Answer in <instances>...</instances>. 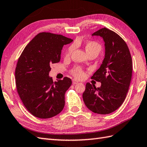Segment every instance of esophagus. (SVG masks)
Wrapping results in <instances>:
<instances>
[{
    "label": "esophagus",
    "mask_w": 147,
    "mask_h": 147,
    "mask_svg": "<svg viewBox=\"0 0 147 147\" xmlns=\"http://www.w3.org/2000/svg\"><path fill=\"white\" fill-rule=\"evenodd\" d=\"M72 82H73V84H77L79 83V82H78V81H77L76 80H75V79H73L72 80Z\"/></svg>",
    "instance_id": "1"
}]
</instances>
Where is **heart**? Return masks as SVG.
Here are the masks:
<instances>
[{
  "label": "heart",
  "mask_w": 147,
  "mask_h": 147,
  "mask_svg": "<svg viewBox=\"0 0 147 147\" xmlns=\"http://www.w3.org/2000/svg\"><path fill=\"white\" fill-rule=\"evenodd\" d=\"M74 49L75 46L74 44L71 45L69 48H68L67 52L66 53V56L69 57ZM85 49H86L88 54L92 53H97L98 54H99L101 52L102 47L99 42L94 41V40H91V41H88L86 44V45H85ZM71 74L75 78H78V79H82V78H84L85 76L84 71L83 69V68L80 66H76L73 68L71 71Z\"/></svg>",
  "instance_id": "heart-1"
}]
</instances>
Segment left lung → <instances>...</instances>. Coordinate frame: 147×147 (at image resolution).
Listing matches in <instances>:
<instances>
[{
  "instance_id": "1",
  "label": "left lung",
  "mask_w": 147,
  "mask_h": 147,
  "mask_svg": "<svg viewBox=\"0 0 147 147\" xmlns=\"http://www.w3.org/2000/svg\"><path fill=\"white\" fill-rule=\"evenodd\" d=\"M105 42V57L100 67L91 77L101 82L96 88L90 83L83 94L85 105L95 113L107 115L123 103L132 76V59L127 43L117 33L106 27L94 32Z\"/></svg>"
}]
</instances>
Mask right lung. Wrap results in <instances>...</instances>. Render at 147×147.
<instances>
[{
    "label": "right lung",
    "mask_w": 147,
    "mask_h": 147,
    "mask_svg": "<svg viewBox=\"0 0 147 147\" xmlns=\"http://www.w3.org/2000/svg\"><path fill=\"white\" fill-rule=\"evenodd\" d=\"M73 40L61 34L40 32L19 57L15 71L17 91L26 108L36 117L50 118L63 110L64 95L72 81L64 77L53 82L49 72L51 64L60 61L63 46Z\"/></svg>",
    "instance_id": "add662e5"
}]
</instances>
